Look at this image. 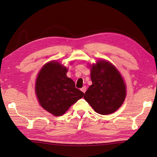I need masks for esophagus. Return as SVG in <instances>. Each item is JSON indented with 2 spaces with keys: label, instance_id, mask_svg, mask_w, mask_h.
<instances>
[{
  "label": "esophagus",
  "instance_id": "34e87169",
  "mask_svg": "<svg viewBox=\"0 0 157 157\" xmlns=\"http://www.w3.org/2000/svg\"><path fill=\"white\" fill-rule=\"evenodd\" d=\"M81 90H82L83 92H84V93H85L86 91V86H84V87L82 88H81Z\"/></svg>",
  "mask_w": 157,
  "mask_h": 157
}]
</instances>
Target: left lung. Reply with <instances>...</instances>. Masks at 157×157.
<instances>
[{
  "mask_svg": "<svg viewBox=\"0 0 157 157\" xmlns=\"http://www.w3.org/2000/svg\"><path fill=\"white\" fill-rule=\"evenodd\" d=\"M91 80L84 96L98 114L109 115L122 105L126 96V86L121 73L109 61L98 60L90 65Z\"/></svg>",
  "mask_w": 157,
  "mask_h": 157,
  "instance_id": "left-lung-1",
  "label": "left lung"
}]
</instances>
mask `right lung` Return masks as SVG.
Masks as SVG:
<instances>
[{
  "instance_id": "right-lung-1",
  "label": "right lung",
  "mask_w": 157,
  "mask_h": 157,
  "mask_svg": "<svg viewBox=\"0 0 157 157\" xmlns=\"http://www.w3.org/2000/svg\"><path fill=\"white\" fill-rule=\"evenodd\" d=\"M67 69L58 61L42 67L35 84V93L42 108L55 116H61L84 95L67 76Z\"/></svg>"
}]
</instances>
